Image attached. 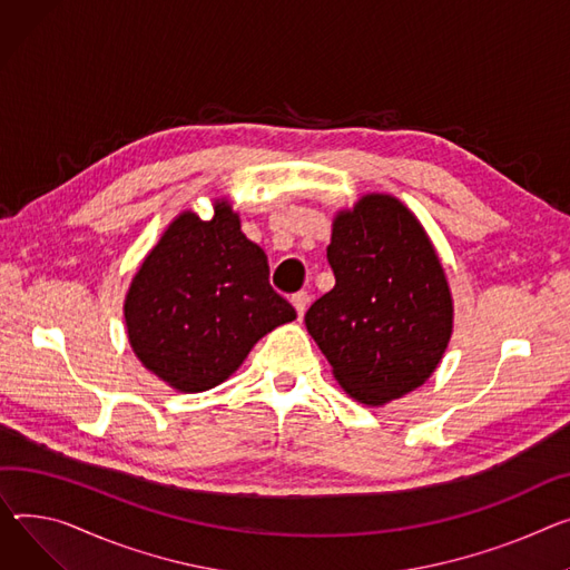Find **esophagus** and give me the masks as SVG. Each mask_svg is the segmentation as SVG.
Wrapping results in <instances>:
<instances>
[{
    "label": "esophagus",
    "mask_w": 570,
    "mask_h": 570,
    "mask_svg": "<svg viewBox=\"0 0 570 570\" xmlns=\"http://www.w3.org/2000/svg\"><path fill=\"white\" fill-rule=\"evenodd\" d=\"M291 302H293V307H295V312H297V318L305 316V312H307V307H309V295H307L305 291H299V293H295V295L291 297Z\"/></svg>",
    "instance_id": "obj_1"
}]
</instances>
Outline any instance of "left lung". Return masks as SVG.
Returning a JSON list of instances; mask_svg holds the SVG:
<instances>
[{
	"label": "left lung",
	"mask_w": 570,
	"mask_h": 570,
	"mask_svg": "<svg viewBox=\"0 0 570 570\" xmlns=\"http://www.w3.org/2000/svg\"><path fill=\"white\" fill-rule=\"evenodd\" d=\"M334 288L305 323L355 401L383 405L422 387L453 330V299L424 226L396 197L366 195L336 213Z\"/></svg>",
	"instance_id": "obj_1"
}]
</instances>
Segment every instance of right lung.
Wrapping results in <instances>:
<instances>
[{"label": "right lung", "instance_id": "add662e5", "mask_svg": "<svg viewBox=\"0 0 570 570\" xmlns=\"http://www.w3.org/2000/svg\"><path fill=\"white\" fill-rule=\"evenodd\" d=\"M124 314L139 362L185 394L224 383L261 336L295 318L226 199L206 222L185 210L167 226L132 277Z\"/></svg>", "mask_w": 570, "mask_h": 570}]
</instances>
